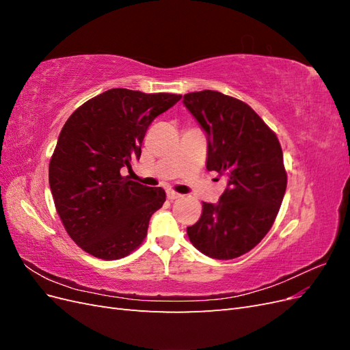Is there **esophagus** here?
I'll list each match as a JSON object with an SVG mask.
<instances>
[{
    "label": "esophagus",
    "instance_id": "esophagus-1",
    "mask_svg": "<svg viewBox=\"0 0 350 350\" xmlns=\"http://www.w3.org/2000/svg\"><path fill=\"white\" fill-rule=\"evenodd\" d=\"M166 197H167V200H176V198H179L181 197V194H178V193H175V191H172V189H167L166 191Z\"/></svg>",
    "mask_w": 350,
    "mask_h": 350
}]
</instances>
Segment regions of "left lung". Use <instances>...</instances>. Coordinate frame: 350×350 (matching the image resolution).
Listing matches in <instances>:
<instances>
[{
  "label": "left lung",
  "mask_w": 350,
  "mask_h": 350,
  "mask_svg": "<svg viewBox=\"0 0 350 350\" xmlns=\"http://www.w3.org/2000/svg\"><path fill=\"white\" fill-rule=\"evenodd\" d=\"M185 108L207 134L208 171L228 178L216 204L187 234L193 245L216 260L251 251L274 224L288 184L282 147L267 124L245 102L215 90L184 94Z\"/></svg>",
  "instance_id": "obj_1"
}]
</instances>
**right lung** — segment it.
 Listing matches in <instances>:
<instances>
[{
	"mask_svg": "<svg viewBox=\"0 0 350 350\" xmlns=\"http://www.w3.org/2000/svg\"><path fill=\"white\" fill-rule=\"evenodd\" d=\"M181 94L111 89L83 103L59 133L49 187L67 234L90 256L120 260L142 245L166 200L121 175L142 156L144 134Z\"/></svg>",
	"mask_w": 350,
	"mask_h": 350,
	"instance_id": "add662e5",
	"label": "right lung"
}]
</instances>
